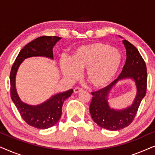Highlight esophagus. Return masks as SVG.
Wrapping results in <instances>:
<instances>
[{"mask_svg":"<svg viewBox=\"0 0 155 155\" xmlns=\"http://www.w3.org/2000/svg\"><path fill=\"white\" fill-rule=\"evenodd\" d=\"M83 90L82 88H80V87H75L74 89V93H75V94H77V93H79L80 92H82V91Z\"/></svg>","mask_w":155,"mask_h":155,"instance_id":"34e87169","label":"esophagus"}]
</instances>
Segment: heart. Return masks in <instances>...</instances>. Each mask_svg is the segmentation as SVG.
Returning a JSON list of instances; mask_svg holds the SVG:
<instances>
[{
    "label": "heart",
    "mask_w": 155,
    "mask_h": 155,
    "mask_svg": "<svg viewBox=\"0 0 155 155\" xmlns=\"http://www.w3.org/2000/svg\"><path fill=\"white\" fill-rule=\"evenodd\" d=\"M122 63L120 50L109 44L95 42L78 48L71 59L61 61V68L63 75L70 79L77 77L78 70H86L87 81L94 87L101 88L114 80Z\"/></svg>",
    "instance_id": "b5f03b06"
}]
</instances>
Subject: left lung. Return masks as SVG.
Wrapping results in <instances>:
<instances>
[{
    "mask_svg": "<svg viewBox=\"0 0 155 155\" xmlns=\"http://www.w3.org/2000/svg\"><path fill=\"white\" fill-rule=\"evenodd\" d=\"M126 48V61L117 79L96 92H92V99L90 111L92 119L101 128L109 130H118L128 126L136 116L142 100L147 90V68L138 50L127 40H123ZM126 78L134 80L137 94L133 104L121 110L111 109L107 103L110 90L118 81Z\"/></svg>",
    "mask_w": 155,
    "mask_h": 155,
    "instance_id": "obj_1",
    "label": "left lung"
}]
</instances>
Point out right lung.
<instances>
[{
  "label": "right lung",
  "instance_id": "add662e5",
  "mask_svg": "<svg viewBox=\"0 0 155 155\" xmlns=\"http://www.w3.org/2000/svg\"><path fill=\"white\" fill-rule=\"evenodd\" d=\"M61 39L59 37L43 36L27 44L19 53L12 65L10 74V96L21 117L29 126L39 129H46L54 126L60 119L62 107L65 99L71 97L73 90L59 93L52 96L45 102L37 106L28 105L20 100L15 88V76L20 65L25 58L32 56H45L54 59L53 48Z\"/></svg>",
  "mask_w": 155,
  "mask_h": 155
}]
</instances>
